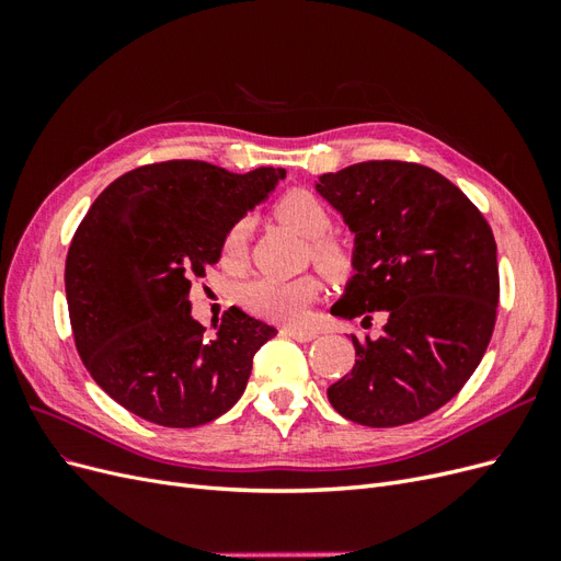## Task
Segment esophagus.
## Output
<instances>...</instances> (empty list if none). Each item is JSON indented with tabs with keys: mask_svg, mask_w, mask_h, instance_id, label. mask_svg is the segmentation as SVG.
<instances>
[{
	"mask_svg": "<svg viewBox=\"0 0 561 561\" xmlns=\"http://www.w3.org/2000/svg\"><path fill=\"white\" fill-rule=\"evenodd\" d=\"M283 334H287L290 339H297V342H311V339H316V332L313 330H297V328H285Z\"/></svg>",
	"mask_w": 561,
	"mask_h": 561,
	"instance_id": "34e87169",
	"label": "esophagus"
}]
</instances>
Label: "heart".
<instances>
[{"label":"heart","instance_id":"b5f03b06","mask_svg":"<svg viewBox=\"0 0 561 561\" xmlns=\"http://www.w3.org/2000/svg\"><path fill=\"white\" fill-rule=\"evenodd\" d=\"M274 215L283 225L309 239V257L330 278H344L353 266V254L330 233L334 219L330 208L316 194L307 190H295L280 196L274 206ZM248 219H239L229 227L222 241V260L227 264L243 262L248 252ZM320 293L313 276L299 278H274L254 276L239 287V299L243 307L268 320L278 322H301L309 307Z\"/></svg>","mask_w":561,"mask_h":561}]
</instances>
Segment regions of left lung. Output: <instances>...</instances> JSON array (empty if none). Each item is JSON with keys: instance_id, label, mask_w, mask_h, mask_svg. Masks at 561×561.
Here are the masks:
<instances>
[{"instance_id": "8db88e82", "label": "left lung", "mask_w": 561, "mask_h": 561, "mask_svg": "<svg viewBox=\"0 0 561 561\" xmlns=\"http://www.w3.org/2000/svg\"><path fill=\"white\" fill-rule=\"evenodd\" d=\"M318 192L355 233V276L332 313L383 316L351 334L355 365L328 388L334 410L371 428L437 412L478 369L499 313L496 241L478 206L428 165L365 161Z\"/></svg>"}]
</instances>
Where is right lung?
<instances>
[{"label": "right lung", "mask_w": 561, "mask_h": 561, "mask_svg": "<svg viewBox=\"0 0 561 561\" xmlns=\"http://www.w3.org/2000/svg\"><path fill=\"white\" fill-rule=\"evenodd\" d=\"M285 180L206 161H161L116 178L75 231L65 262L75 346L95 383L135 416L194 428L243 396L276 328L231 307L213 334L192 318L194 278L229 227Z\"/></svg>", "instance_id": "1"}]
</instances>
